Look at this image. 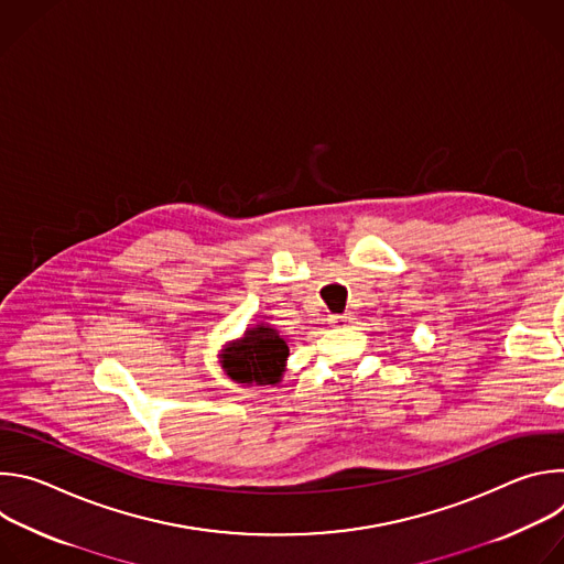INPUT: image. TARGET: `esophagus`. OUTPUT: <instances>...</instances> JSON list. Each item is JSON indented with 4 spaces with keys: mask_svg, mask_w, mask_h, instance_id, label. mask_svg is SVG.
<instances>
[{
    "mask_svg": "<svg viewBox=\"0 0 564 564\" xmlns=\"http://www.w3.org/2000/svg\"><path fill=\"white\" fill-rule=\"evenodd\" d=\"M352 318L355 316L350 312H344V314H330L328 321H330L333 328H348L352 324Z\"/></svg>",
    "mask_w": 564,
    "mask_h": 564,
    "instance_id": "34e87169",
    "label": "esophagus"
}]
</instances>
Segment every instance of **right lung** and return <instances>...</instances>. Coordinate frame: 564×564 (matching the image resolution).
<instances>
[{
	"label": "right lung",
	"instance_id": "right-lung-1",
	"mask_svg": "<svg viewBox=\"0 0 564 564\" xmlns=\"http://www.w3.org/2000/svg\"><path fill=\"white\" fill-rule=\"evenodd\" d=\"M290 355L285 337L270 326L248 328L243 339L227 344L220 352L223 370L236 383L274 386L281 381L285 370V359Z\"/></svg>",
	"mask_w": 564,
	"mask_h": 564
}]
</instances>
